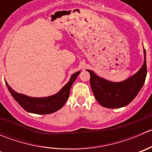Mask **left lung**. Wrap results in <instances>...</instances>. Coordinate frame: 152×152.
<instances>
[{"mask_svg":"<svg viewBox=\"0 0 152 152\" xmlns=\"http://www.w3.org/2000/svg\"><path fill=\"white\" fill-rule=\"evenodd\" d=\"M144 62L140 70L126 80L108 81L87 70L90 74V86L97 102L107 108H121L128 105L137 96L145 82L147 74L146 54L143 48Z\"/></svg>","mask_w":152,"mask_h":152,"instance_id":"8db88e82","label":"left lung"}]
</instances>
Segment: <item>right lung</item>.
Instances as JSON below:
<instances>
[{"instance_id": "right-lung-1", "label": "right lung", "mask_w": 152, "mask_h": 152, "mask_svg": "<svg viewBox=\"0 0 152 152\" xmlns=\"http://www.w3.org/2000/svg\"><path fill=\"white\" fill-rule=\"evenodd\" d=\"M80 73L81 71H78L73 73L70 76L69 82L58 93L48 97H30L18 93L9 85L6 81L5 83L12 97L26 111L34 114H50L60 110L63 107L70 95V87Z\"/></svg>"}]
</instances>
